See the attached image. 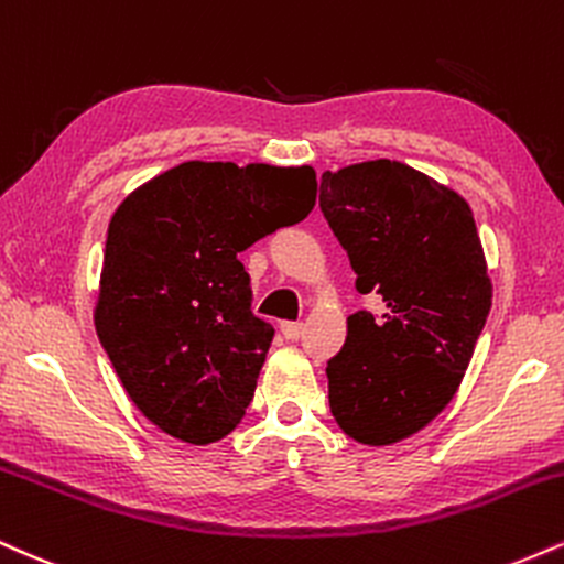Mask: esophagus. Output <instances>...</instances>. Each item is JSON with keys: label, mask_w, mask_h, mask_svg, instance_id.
<instances>
[{"label": "esophagus", "mask_w": 564, "mask_h": 564, "mask_svg": "<svg viewBox=\"0 0 564 564\" xmlns=\"http://www.w3.org/2000/svg\"><path fill=\"white\" fill-rule=\"evenodd\" d=\"M282 335L288 337V340H297V337L303 335V324L301 322H284L282 324Z\"/></svg>", "instance_id": "obj_1"}]
</instances>
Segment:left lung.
<instances>
[{"mask_svg": "<svg viewBox=\"0 0 564 564\" xmlns=\"http://www.w3.org/2000/svg\"><path fill=\"white\" fill-rule=\"evenodd\" d=\"M319 208L348 253L361 295L327 361L329 409L343 433L390 446L454 399L491 311V280L469 205L412 165L367 161L324 171Z\"/></svg>", "mask_w": 564, "mask_h": 564, "instance_id": "obj_1", "label": "left lung"}]
</instances>
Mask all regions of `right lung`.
<instances>
[{"label": "right lung", "mask_w": 564, "mask_h": 564, "mask_svg": "<svg viewBox=\"0 0 564 564\" xmlns=\"http://www.w3.org/2000/svg\"><path fill=\"white\" fill-rule=\"evenodd\" d=\"M316 203L311 165L189 161L110 218L97 337L152 425L208 446L242 422L274 327L250 308L240 253Z\"/></svg>", "instance_id": "add662e5"}]
</instances>
